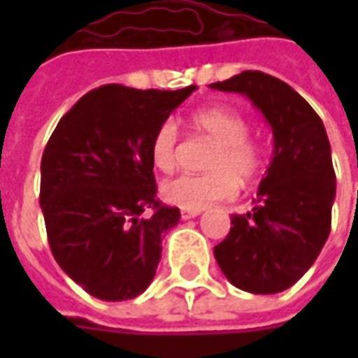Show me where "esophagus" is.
Returning a JSON list of instances; mask_svg holds the SVG:
<instances>
[{
	"instance_id": "34e87169",
	"label": "esophagus",
	"mask_w": 358,
	"mask_h": 358,
	"mask_svg": "<svg viewBox=\"0 0 358 358\" xmlns=\"http://www.w3.org/2000/svg\"><path fill=\"white\" fill-rule=\"evenodd\" d=\"M201 215V210H187V209H182V213H180V217L184 218V220H187V218H195Z\"/></svg>"
}]
</instances>
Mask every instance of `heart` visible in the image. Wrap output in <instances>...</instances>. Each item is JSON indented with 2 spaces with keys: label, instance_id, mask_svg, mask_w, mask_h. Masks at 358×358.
<instances>
[{
  "label": "heart",
  "instance_id": "heart-1",
  "mask_svg": "<svg viewBox=\"0 0 358 358\" xmlns=\"http://www.w3.org/2000/svg\"><path fill=\"white\" fill-rule=\"evenodd\" d=\"M197 132L215 145L207 174H182L166 180L161 194L180 209L203 210L209 205L232 199L238 194V180L248 184L263 169V149L249 136L248 118L230 107L201 109L192 117ZM151 161L161 172H172L178 164L180 132L174 120H163L151 138Z\"/></svg>",
  "mask_w": 358,
  "mask_h": 358
}]
</instances>
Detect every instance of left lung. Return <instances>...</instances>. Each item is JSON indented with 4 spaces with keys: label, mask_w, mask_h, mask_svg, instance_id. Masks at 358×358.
<instances>
[{
    "label": "left lung",
    "mask_w": 358,
    "mask_h": 358,
    "mask_svg": "<svg viewBox=\"0 0 358 358\" xmlns=\"http://www.w3.org/2000/svg\"><path fill=\"white\" fill-rule=\"evenodd\" d=\"M210 88L245 95L274 138L255 207L232 215V228L215 248V259L243 292H284L313 266L330 236L336 172L326 128L292 86L261 71H243Z\"/></svg>",
    "instance_id": "left-lung-1"
}]
</instances>
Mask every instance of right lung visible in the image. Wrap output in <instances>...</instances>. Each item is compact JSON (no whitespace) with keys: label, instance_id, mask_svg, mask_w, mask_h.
Masks as SVG:
<instances>
[{"label":"right lung","instance_id":"1","mask_svg":"<svg viewBox=\"0 0 358 358\" xmlns=\"http://www.w3.org/2000/svg\"><path fill=\"white\" fill-rule=\"evenodd\" d=\"M192 92L95 88L59 120L43 149L40 205L51 253L97 299H134L155 276L180 209L157 199L149 148L157 126ZM149 208L154 215L143 217Z\"/></svg>","mask_w":358,"mask_h":358}]
</instances>
